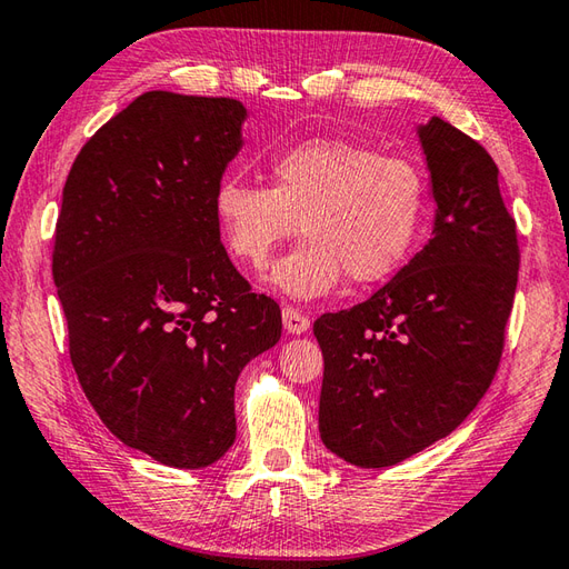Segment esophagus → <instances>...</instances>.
<instances>
[{"instance_id":"obj_1","label":"esophagus","mask_w":569,"mask_h":569,"mask_svg":"<svg viewBox=\"0 0 569 569\" xmlns=\"http://www.w3.org/2000/svg\"><path fill=\"white\" fill-rule=\"evenodd\" d=\"M281 315H283V327H286L288 335H302V332H308V329H310V317L302 310L288 306V308L281 310Z\"/></svg>"}]
</instances>
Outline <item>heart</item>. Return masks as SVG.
<instances>
[{
	"label": "heart",
	"mask_w": 569,
	"mask_h": 569,
	"mask_svg": "<svg viewBox=\"0 0 569 569\" xmlns=\"http://www.w3.org/2000/svg\"><path fill=\"white\" fill-rule=\"evenodd\" d=\"M429 206L421 167L400 154L341 138H310L276 152L269 187L228 177L213 213L228 252L263 269L296 230L306 237L269 273L293 298H320L349 276L356 286L388 279L412 249Z\"/></svg>",
	"instance_id": "obj_1"
}]
</instances>
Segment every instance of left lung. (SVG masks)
I'll list each match as a JSON object with an SVG mask.
<instances>
[{"instance_id":"left-lung-1","label":"left lung","mask_w":569,"mask_h":569,"mask_svg":"<svg viewBox=\"0 0 569 569\" xmlns=\"http://www.w3.org/2000/svg\"><path fill=\"white\" fill-rule=\"evenodd\" d=\"M419 140L433 237L366 302L312 327L325 356L320 436L359 468L400 463L472 412L499 368L517 293V222L490 152L436 116Z\"/></svg>"}]
</instances>
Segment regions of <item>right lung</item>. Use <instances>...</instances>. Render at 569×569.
<instances>
[{
  "label": "right lung",
  "mask_w": 569,
  "mask_h": 569,
  "mask_svg": "<svg viewBox=\"0 0 569 569\" xmlns=\"http://www.w3.org/2000/svg\"><path fill=\"white\" fill-rule=\"evenodd\" d=\"M237 99L144 91L79 150L52 281L87 400L126 446L206 468L232 446L234 382L281 339L220 242L213 196L242 148Z\"/></svg>",
  "instance_id": "add662e5"
}]
</instances>
